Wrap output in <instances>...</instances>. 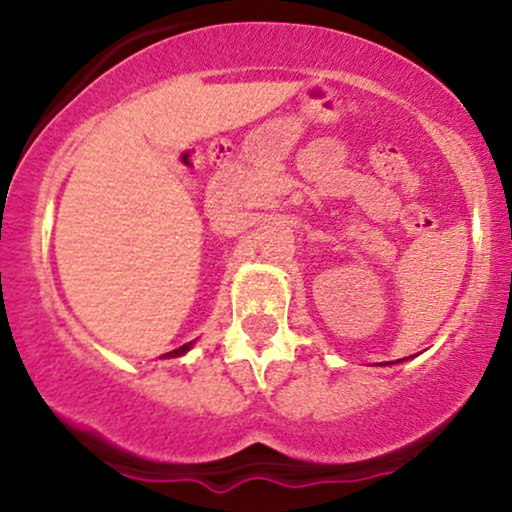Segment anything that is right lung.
I'll use <instances>...</instances> for the list:
<instances>
[{
    "label": "right lung",
    "instance_id": "obj_1",
    "mask_svg": "<svg viewBox=\"0 0 512 512\" xmlns=\"http://www.w3.org/2000/svg\"><path fill=\"white\" fill-rule=\"evenodd\" d=\"M190 346H192V344H182V346H180V349H173V351H168V354H166V356H180V354H185V351H187V349H190Z\"/></svg>",
    "mask_w": 512,
    "mask_h": 512
}]
</instances>
